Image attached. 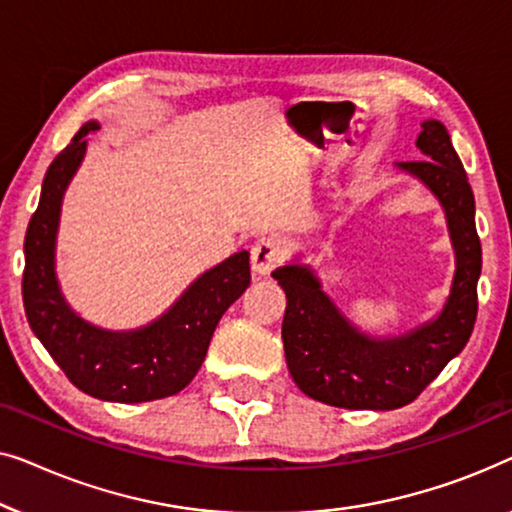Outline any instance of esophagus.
Listing matches in <instances>:
<instances>
[{"instance_id": "34e87169", "label": "esophagus", "mask_w": 512, "mask_h": 512, "mask_svg": "<svg viewBox=\"0 0 512 512\" xmlns=\"http://www.w3.org/2000/svg\"><path fill=\"white\" fill-rule=\"evenodd\" d=\"M283 262V248L273 239H259L250 250V266L255 276H269Z\"/></svg>"}]
</instances>
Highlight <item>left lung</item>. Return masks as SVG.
<instances>
[{
    "label": "left lung",
    "mask_w": 512,
    "mask_h": 512,
    "mask_svg": "<svg viewBox=\"0 0 512 512\" xmlns=\"http://www.w3.org/2000/svg\"><path fill=\"white\" fill-rule=\"evenodd\" d=\"M415 146L427 160L397 162V169L438 199L455 250L450 294L436 318L399 336H371L338 311L308 264L294 259L271 273L287 297V369L299 390L315 401L350 410L406 406L471 338L482 269L473 190L443 122L424 120Z\"/></svg>",
    "instance_id": "left-lung-1"
}]
</instances>
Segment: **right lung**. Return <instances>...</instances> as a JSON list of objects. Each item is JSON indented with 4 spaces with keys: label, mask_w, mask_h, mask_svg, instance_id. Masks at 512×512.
<instances>
[{
    "label": "right lung",
    "mask_w": 512,
    "mask_h": 512,
    "mask_svg": "<svg viewBox=\"0 0 512 512\" xmlns=\"http://www.w3.org/2000/svg\"><path fill=\"white\" fill-rule=\"evenodd\" d=\"M85 122L43 178L39 206L25 234L23 301L34 336L78 390L118 403L155 401L192 383L213 331L250 285L248 250L201 273L169 311L139 329L111 331L83 320L60 290L55 243L64 192L81 167L90 132Z\"/></svg>",
    "instance_id": "right-lung-1"
}]
</instances>
